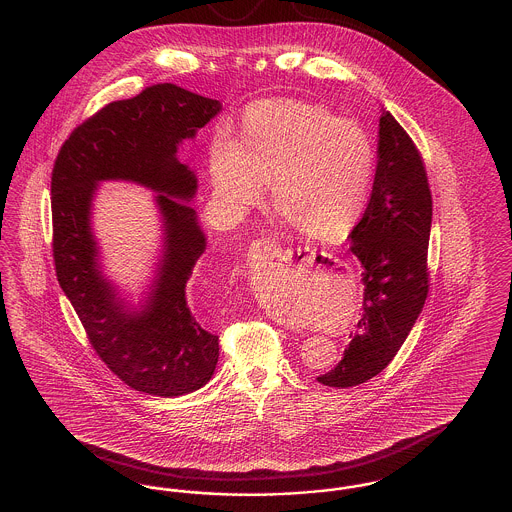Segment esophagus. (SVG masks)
Segmentation results:
<instances>
[{"label":"esophagus","instance_id":"34e87169","mask_svg":"<svg viewBox=\"0 0 512 512\" xmlns=\"http://www.w3.org/2000/svg\"><path fill=\"white\" fill-rule=\"evenodd\" d=\"M257 251L265 257V259H276V261H288V251L284 247H280V244L276 240H270V238H261L255 242ZM288 328H293L292 324L288 322H282V320H276Z\"/></svg>","mask_w":512,"mask_h":512}]
</instances>
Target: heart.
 Instances as JSON below:
<instances>
[{
  "mask_svg": "<svg viewBox=\"0 0 512 512\" xmlns=\"http://www.w3.org/2000/svg\"><path fill=\"white\" fill-rule=\"evenodd\" d=\"M374 167V146L361 126L293 99L253 103L238 140L220 136L209 155L211 186L226 215L242 217L270 182L280 217L324 242L357 224Z\"/></svg>",
  "mask_w": 512,
  "mask_h": 512,
  "instance_id": "1",
  "label": "heart"
}]
</instances>
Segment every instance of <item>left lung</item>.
<instances>
[{"mask_svg":"<svg viewBox=\"0 0 512 512\" xmlns=\"http://www.w3.org/2000/svg\"><path fill=\"white\" fill-rule=\"evenodd\" d=\"M380 113L372 194L349 234L351 253L363 267V315L343 359L317 378L330 388L359 386L390 365L428 295V178L409 134L390 111Z\"/></svg>","mask_w":512,"mask_h":512,"instance_id":"obj_1","label":"left lung"}]
</instances>
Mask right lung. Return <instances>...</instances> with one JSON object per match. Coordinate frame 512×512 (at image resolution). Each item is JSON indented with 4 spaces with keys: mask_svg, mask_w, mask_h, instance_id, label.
<instances>
[{
    "mask_svg": "<svg viewBox=\"0 0 512 512\" xmlns=\"http://www.w3.org/2000/svg\"><path fill=\"white\" fill-rule=\"evenodd\" d=\"M222 109L176 84H157L136 98L113 101L80 124L63 144L51 176L53 259L101 361L132 390L178 397L203 388L219 363V336L194 317L186 284L207 247L190 201L195 172L178 146ZM134 181L156 192L164 224L162 255L145 297L134 306L100 270L91 228L101 181Z\"/></svg>",
    "mask_w": 512,
    "mask_h": 512,
    "instance_id": "1",
    "label": "right lung"
}]
</instances>
